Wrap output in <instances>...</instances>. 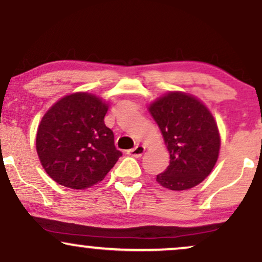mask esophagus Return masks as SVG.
I'll use <instances>...</instances> for the list:
<instances>
[{"instance_id": "1", "label": "esophagus", "mask_w": 262, "mask_h": 262, "mask_svg": "<svg viewBox=\"0 0 262 262\" xmlns=\"http://www.w3.org/2000/svg\"><path fill=\"white\" fill-rule=\"evenodd\" d=\"M144 151H145V148H144L143 145H139V144H138V145L134 146L133 149L128 150L127 154L134 156V158H140V156L144 154Z\"/></svg>"}]
</instances>
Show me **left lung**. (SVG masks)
Instances as JSON below:
<instances>
[{"mask_svg":"<svg viewBox=\"0 0 262 262\" xmlns=\"http://www.w3.org/2000/svg\"><path fill=\"white\" fill-rule=\"evenodd\" d=\"M149 112L170 152V165L156 181L172 191L202 182L214 167L221 148L217 123L208 108L193 96L169 92L152 102Z\"/></svg>","mask_w":262,"mask_h":262,"instance_id":"left-lung-1","label":"left lung"}]
</instances>
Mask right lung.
<instances>
[{"label":"right lung","mask_w":262,"mask_h":262,"mask_svg":"<svg viewBox=\"0 0 262 262\" xmlns=\"http://www.w3.org/2000/svg\"><path fill=\"white\" fill-rule=\"evenodd\" d=\"M108 104L95 95L65 96L44 114L37 132L41 166L55 182L69 188H89L102 181L122 152L104 124Z\"/></svg>","instance_id":"obj_1"}]
</instances>
